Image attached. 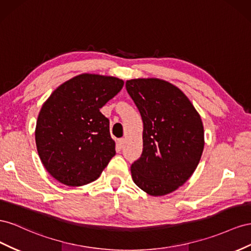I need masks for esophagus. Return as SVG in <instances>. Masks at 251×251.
Segmentation results:
<instances>
[{
  "label": "esophagus",
  "instance_id": "esophagus-1",
  "mask_svg": "<svg viewBox=\"0 0 251 251\" xmlns=\"http://www.w3.org/2000/svg\"><path fill=\"white\" fill-rule=\"evenodd\" d=\"M118 145H119V148H120V149L123 148L124 145H125V139H120V140L118 141Z\"/></svg>",
  "mask_w": 251,
  "mask_h": 251
}]
</instances>
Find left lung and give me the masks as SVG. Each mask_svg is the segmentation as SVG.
I'll list each match as a JSON object with an SVG mask.
<instances>
[{
	"instance_id": "left-lung-1",
	"label": "left lung",
	"mask_w": 251,
	"mask_h": 251,
	"mask_svg": "<svg viewBox=\"0 0 251 251\" xmlns=\"http://www.w3.org/2000/svg\"><path fill=\"white\" fill-rule=\"evenodd\" d=\"M126 89L143 121V152L131 165L135 185L153 197L176 190L204 149L201 117L183 92L160 78H134Z\"/></svg>"
}]
</instances>
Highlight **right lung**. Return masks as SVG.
Masks as SVG:
<instances>
[{
  "label": "right lung",
  "mask_w": 251,
  "mask_h": 251,
  "mask_svg": "<svg viewBox=\"0 0 251 251\" xmlns=\"http://www.w3.org/2000/svg\"><path fill=\"white\" fill-rule=\"evenodd\" d=\"M124 82L83 74L63 83L43 104L35 127L40 159L55 180L67 186L96 181L116 154L109 120L100 109Z\"/></svg>",
  "instance_id": "1"
}]
</instances>
